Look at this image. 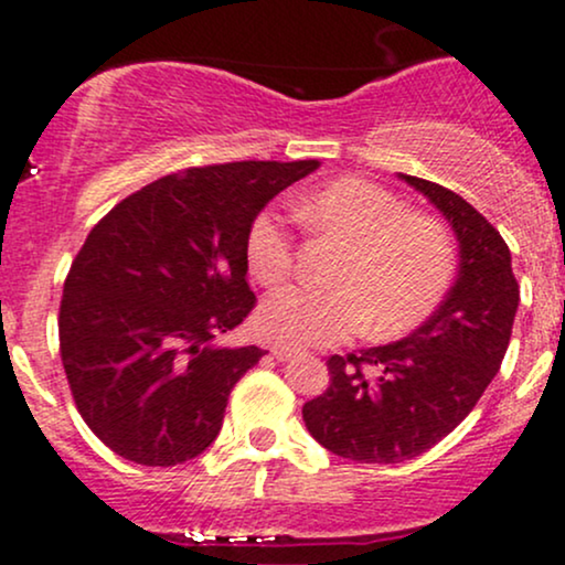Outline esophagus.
Masks as SVG:
<instances>
[{"label": "esophagus", "mask_w": 565, "mask_h": 565, "mask_svg": "<svg viewBox=\"0 0 565 565\" xmlns=\"http://www.w3.org/2000/svg\"><path fill=\"white\" fill-rule=\"evenodd\" d=\"M270 353H274L278 361H287V359H291V355H297V353H300V348L289 345V342H276V345L270 348Z\"/></svg>", "instance_id": "34e87169"}]
</instances>
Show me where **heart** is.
<instances>
[{
    "mask_svg": "<svg viewBox=\"0 0 565 565\" xmlns=\"http://www.w3.org/2000/svg\"><path fill=\"white\" fill-rule=\"evenodd\" d=\"M300 212L342 244L329 281L268 297L260 327L297 345H329L361 332L374 340L408 334L436 313L457 274V249L444 223L406 212L391 191L364 178H340L302 201ZM246 268L263 287L291 274L295 246L281 217L263 212L246 231Z\"/></svg>",
    "mask_w": 565,
    "mask_h": 565,
    "instance_id": "b5f03b06",
    "label": "heart"
}]
</instances>
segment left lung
Listing matches in <instances>:
<instances>
[{
	"label": "left lung",
	"instance_id": "obj_1",
	"mask_svg": "<svg viewBox=\"0 0 565 565\" xmlns=\"http://www.w3.org/2000/svg\"><path fill=\"white\" fill-rule=\"evenodd\" d=\"M401 178L457 233V281L404 340L332 355L327 391L302 406L305 427L323 449L369 465L419 457L468 417L502 366L521 300L510 249L494 225L449 188Z\"/></svg>",
	"mask_w": 565,
	"mask_h": 565
}]
</instances>
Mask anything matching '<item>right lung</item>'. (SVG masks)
<instances>
[{
    "label": "right lung",
    "instance_id": "obj_1",
    "mask_svg": "<svg viewBox=\"0 0 565 565\" xmlns=\"http://www.w3.org/2000/svg\"><path fill=\"white\" fill-rule=\"evenodd\" d=\"M316 167H191L121 199L89 231L63 284L57 334L74 404L108 449L172 468L217 438L233 385L265 355L215 345L257 302L246 231Z\"/></svg>",
    "mask_w": 565,
    "mask_h": 565
}]
</instances>
